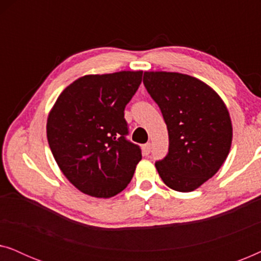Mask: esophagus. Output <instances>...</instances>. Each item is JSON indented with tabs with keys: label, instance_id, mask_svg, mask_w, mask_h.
<instances>
[{
	"label": "esophagus",
	"instance_id": "34e87169",
	"mask_svg": "<svg viewBox=\"0 0 261 261\" xmlns=\"http://www.w3.org/2000/svg\"><path fill=\"white\" fill-rule=\"evenodd\" d=\"M151 149H152V145L149 144V142H147V144L144 145V153L146 155H148L149 153H151Z\"/></svg>",
	"mask_w": 261,
	"mask_h": 261
}]
</instances>
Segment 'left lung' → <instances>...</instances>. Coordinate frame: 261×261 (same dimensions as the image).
<instances>
[{
    "instance_id": "left-lung-1",
    "label": "left lung",
    "mask_w": 261,
    "mask_h": 261,
    "mask_svg": "<svg viewBox=\"0 0 261 261\" xmlns=\"http://www.w3.org/2000/svg\"><path fill=\"white\" fill-rule=\"evenodd\" d=\"M144 84L162 110L169 153L155 163L167 187L190 192L212 178L230 151L233 128L222 98L188 74L146 71Z\"/></svg>"
}]
</instances>
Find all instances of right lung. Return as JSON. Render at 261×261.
<instances>
[{"instance_id": "1", "label": "right lung", "mask_w": 261, "mask_h": 261, "mask_svg": "<svg viewBox=\"0 0 261 261\" xmlns=\"http://www.w3.org/2000/svg\"><path fill=\"white\" fill-rule=\"evenodd\" d=\"M142 71L87 74L63 90L46 132L59 169L78 190L109 198L123 190L141 160L128 141L124 108L141 84Z\"/></svg>"}]
</instances>
